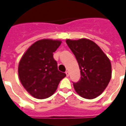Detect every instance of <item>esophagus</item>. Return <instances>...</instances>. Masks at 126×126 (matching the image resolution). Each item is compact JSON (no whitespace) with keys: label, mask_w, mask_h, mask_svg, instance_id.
I'll use <instances>...</instances> for the list:
<instances>
[{"label":"esophagus","mask_w":126,"mask_h":126,"mask_svg":"<svg viewBox=\"0 0 126 126\" xmlns=\"http://www.w3.org/2000/svg\"><path fill=\"white\" fill-rule=\"evenodd\" d=\"M65 74H66V76H67V77H68V76H69V72H68V71H66Z\"/></svg>","instance_id":"1"}]
</instances>
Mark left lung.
Wrapping results in <instances>:
<instances>
[{
	"label": "left lung",
	"mask_w": 126,
	"mask_h": 126,
	"mask_svg": "<svg viewBox=\"0 0 126 126\" xmlns=\"http://www.w3.org/2000/svg\"><path fill=\"white\" fill-rule=\"evenodd\" d=\"M66 43L74 54L80 69L81 79L73 83L76 92L85 99L96 98L104 92L111 80V61L91 40L66 39Z\"/></svg>",
	"instance_id": "obj_1"
}]
</instances>
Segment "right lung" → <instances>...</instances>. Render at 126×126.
<instances>
[{
  "label": "right lung",
  "mask_w": 126,
  "mask_h": 126,
  "mask_svg": "<svg viewBox=\"0 0 126 126\" xmlns=\"http://www.w3.org/2000/svg\"><path fill=\"white\" fill-rule=\"evenodd\" d=\"M61 44L60 40L43 39L35 42L20 59L18 74L20 83L33 97L45 99L56 92L66 74L58 70L53 53Z\"/></svg>",
  "instance_id": "obj_1"
}]
</instances>
